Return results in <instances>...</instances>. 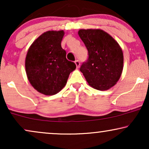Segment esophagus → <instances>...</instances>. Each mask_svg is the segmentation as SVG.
I'll list each match as a JSON object with an SVG mask.
<instances>
[{"mask_svg": "<svg viewBox=\"0 0 149 149\" xmlns=\"http://www.w3.org/2000/svg\"><path fill=\"white\" fill-rule=\"evenodd\" d=\"M75 64H76V67H77V68H79V67H80V61H78V60H77V61H75Z\"/></svg>", "mask_w": 149, "mask_h": 149, "instance_id": "34e87169", "label": "esophagus"}]
</instances>
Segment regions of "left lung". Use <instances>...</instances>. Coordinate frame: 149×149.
Returning <instances> with one entry per match:
<instances>
[{
	"mask_svg": "<svg viewBox=\"0 0 149 149\" xmlns=\"http://www.w3.org/2000/svg\"><path fill=\"white\" fill-rule=\"evenodd\" d=\"M78 35L88 53L87 61L81 65L80 71L91 87L99 91L109 89L119 80L123 70L121 47L102 29H80Z\"/></svg>",
	"mask_w": 149,
	"mask_h": 149,
	"instance_id": "1",
	"label": "left lung"
}]
</instances>
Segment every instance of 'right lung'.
Masks as SVG:
<instances>
[{
    "label": "right lung",
    "mask_w": 149,
    "mask_h": 149,
    "mask_svg": "<svg viewBox=\"0 0 149 149\" xmlns=\"http://www.w3.org/2000/svg\"><path fill=\"white\" fill-rule=\"evenodd\" d=\"M63 30L48 31L29 47L25 58V71L31 86L39 93L55 95L67 84L76 65L66 58L62 48Z\"/></svg>",
    "instance_id": "right-lung-1"
}]
</instances>
